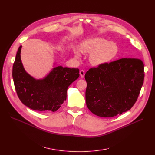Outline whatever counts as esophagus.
<instances>
[{"label":"esophagus","instance_id":"esophagus-1","mask_svg":"<svg viewBox=\"0 0 155 155\" xmlns=\"http://www.w3.org/2000/svg\"><path fill=\"white\" fill-rule=\"evenodd\" d=\"M84 74H85V73H84V71L83 70H81L80 71V77L81 78H83L84 77Z\"/></svg>","mask_w":155,"mask_h":155}]
</instances>
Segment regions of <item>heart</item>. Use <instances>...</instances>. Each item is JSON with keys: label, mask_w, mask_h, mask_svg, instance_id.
<instances>
[{"label": "heart", "mask_w": 155, "mask_h": 155, "mask_svg": "<svg viewBox=\"0 0 155 155\" xmlns=\"http://www.w3.org/2000/svg\"><path fill=\"white\" fill-rule=\"evenodd\" d=\"M80 49L84 53L91 54L90 62L96 66L110 62L117 56L118 52V47L115 43L101 37L86 40L81 44ZM76 54L79 56L78 52H76Z\"/></svg>", "instance_id": "1"}]
</instances>
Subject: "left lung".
Returning <instances> with one entry per match:
<instances>
[{
    "mask_svg": "<svg viewBox=\"0 0 155 155\" xmlns=\"http://www.w3.org/2000/svg\"><path fill=\"white\" fill-rule=\"evenodd\" d=\"M144 75L143 62L137 58H121L90 69L84 75L88 109L105 118L127 112L137 100Z\"/></svg>",
    "mask_w": 155,
    "mask_h": 155,
    "instance_id": "obj_1",
    "label": "left lung"
}]
</instances>
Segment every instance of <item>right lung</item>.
Instances as JSON below:
<instances>
[{
  "instance_id": "obj_1",
  "label": "right lung",
  "mask_w": 155,
  "mask_h": 155,
  "mask_svg": "<svg viewBox=\"0 0 155 155\" xmlns=\"http://www.w3.org/2000/svg\"><path fill=\"white\" fill-rule=\"evenodd\" d=\"M20 46L13 65L12 76L17 95L24 105L39 112H56L66 100L67 90L79 76V69L54 68L42 80H35L25 70Z\"/></svg>"
}]
</instances>
